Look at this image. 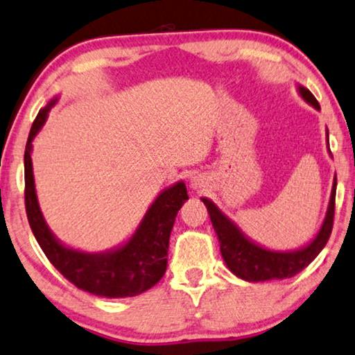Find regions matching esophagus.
Here are the masks:
<instances>
[{"mask_svg": "<svg viewBox=\"0 0 355 355\" xmlns=\"http://www.w3.org/2000/svg\"><path fill=\"white\" fill-rule=\"evenodd\" d=\"M206 187V180L205 177H201V175H195V177L190 178V188L191 190H201V188Z\"/></svg>", "mask_w": 355, "mask_h": 355, "instance_id": "obj_1", "label": "esophagus"}]
</instances>
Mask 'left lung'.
I'll use <instances>...</instances> for the list:
<instances>
[{
	"label": "left lung",
	"instance_id": "1",
	"mask_svg": "<svg viewBox=\"0 0 355 355\" xmlns=\"http://www.w3.org/2000/svg\"><path fill=\"white\" fill-rule=\"evenodd\" d=\"M297 91L300 97L316 110H320V103L316 102L309 89L297 84ZM326 138H328V130H326ZM329 149V143H328ZM331 154V150H329ZM334 200H336V177L333 180L331 196H329V205L326 209V216L320 230L313 239L304 247L297 250H269L263 245L253 242L242 232V229L229 219L214 202L207 198H201L209 212L212 227H214L217 239L220 245V254L224 258L227 268L232 271L240 279L248 282H263L271 279H287V277L295 276L302 269L309 266L318 253L324 248L333 229L334 219Z\"/></svg>",
	"mask_w": 355,
	"mask_h": 355
}]
</instances>
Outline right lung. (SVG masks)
<instances>
[{
	"instance_id": "obj_1",
	"label": "right lung",
	"mask_w": 355,
	"mask_h": 355,
	"mask_svg": "<svg viewBox=\"0 0 355 355\" xmlns=\"http://www.w3.org/2000/svg\"><path fill=\"white\" fill-rule=\"evenodd\" d=\"M56 102L58 96L40 108L32 123L24 154L26 211L32 232L50 263L79 289L108 299L143 294L162 279L167 269L168 239L175 217L188 200L185 183L177 182L160 191L148 207L135 234L118 247L97 253L66 247L51 232L40 211L31 157L32 141L45 125L49 112Z\"/></svg>"
}]
</instances>
